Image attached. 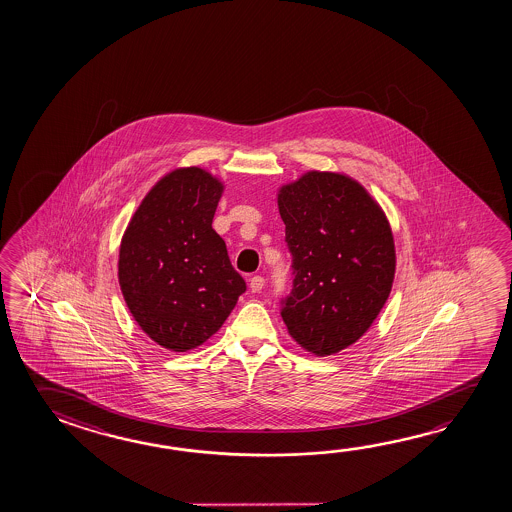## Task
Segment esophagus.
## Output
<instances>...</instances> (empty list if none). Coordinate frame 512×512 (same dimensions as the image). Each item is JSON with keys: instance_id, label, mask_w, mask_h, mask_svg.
Masks as SVG:
<instances>
[{"instance_id": "1", "label": "esophagus", "mask_w": 512, "mask_h": 512, "mask_svg": "<svg viewBox=\"0 0 512 512\" xmlns=\"http://www.w3.org/2000/svg\"><path fill=\"white\" fill-rule=\"evenodd\" d=\"M262 287H264V278L259 277V275L250 278V289H252V293H259V291H262Z\"/></svg>"}]
</instances>
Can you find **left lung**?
<instances>
[{"label": "left lung", "instance_id": "1", "mask_svg": "<svg viewBox=\"0 0 512 512\" xmlns=\"http://www.w3.org/2000/svg\"><path fill=\"white\" fill-rule=\"evenodd\" d=\"M277 202L294 269L282 319L303 350L334 355L368 332L389 298V219L361 182L339 171L310 169L280 185Z\"/></svg>", "mask_w": 512, "mask_h": 512}]
</instances>
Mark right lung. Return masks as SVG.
Instances as JSON below:
<instances>
[{"label":"right lung","mask_w":512,"mask_h":512,"mask_svg":"<svg viewBox=\"0 0 512 512\" xmlns=\"http://www.w3.org/2000/svg\"><path fill=\"white\" fill-rule=\"evenodd\" d=\"M225 182L200 166L175 168L146 193L121 237L118 278L144 334L171 352L218 332L246 291L212 228Z\"/></svg>","instance_id":"right-lung-1"}]
</instances>
